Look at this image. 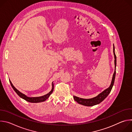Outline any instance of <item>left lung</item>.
I'll return each instance as SVG.
<instances>
[{
    "mask_svg": "<svg viewBox=\"0 0 132 132\" xmlns=\"http://www.w3.org/2000/svg\"><path fill=\"white\" fill-rule=\"evenodd\" d=\"M114 50H115V48H114V46L113 44V53H114V59H115L114 64H115V67L116 69L117 56L115 54ZM116 70L115 69L113 75V77H112V81H111L110 86L108 89H105L103 92H102L101 93H100L99 95H98L97 97L91 98V99H86L80 98H78L76 96H73V99H74L75 101H76L77 102H78L80 104H82V105H85V106H93V105L99 104L100 102H101L103 100H104L105 99V98L109 95V94L110 93V92L112 90V88L113 87V85H114L115 77H116Z\"/></svg>",
    "mask_w": 132,
    "mask_h": 132,
    "instance_id": "1",
    "label": "left lung"
}]
</instances>
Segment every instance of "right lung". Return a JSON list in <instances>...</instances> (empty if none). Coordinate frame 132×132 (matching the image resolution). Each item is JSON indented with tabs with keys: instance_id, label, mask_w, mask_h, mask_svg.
<instances>
[{
	"instance_id": "1",
	"label": "right lung",
	"mask_w": 132,
	"mask_h": 132,
	"mask_svg": "<svg viewBox=\"0 0 132 132\" xmlns=\"http://www.w3.org/2000/svg\"><path fill=\"white\" fill-rule=\"evenodd\" d=\"M10 83L11 84V87H12V88L13 89V90H14V91L17 93V95L20 97L21 98H22V99H24L25 100L30 102H32V103H38V102H43L44 101H45L47 99H48V98L50 97V96L51 95V93L53 92V89H54V85H52V90L48 93L46 95L42 96V97H28L27 96H26L24 94L22 93L21 92H20L18 90L12 85V84L11 83V81L9 80Z\"/></svg>"
}]
</instances>
